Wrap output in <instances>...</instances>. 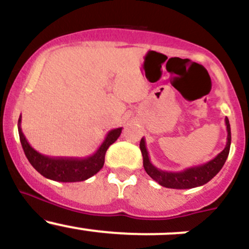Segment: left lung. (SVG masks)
Here are the masks:
<instances>
[{"label": "left lung", "mask_w": 249, "mask_h": 249, "mask_svg": "<svg viewBox=\"0 0 249 249\" xmlns=\"http://www.w3.org/2000/svg\"><path fill=\"white\" fill-rule=\"evenodd\" d=\"M225 125H227L228 137L227 145H225L224 149L214 159L210 160L206 164L189 167V169H185L179 172L164 171V170L155 167L150 161L149 155H148L144 137H142L140 142V148L141 152H142L143 167H144L145 172L160 185L165 188H171V189H190V188H196L206 184L222 170L223 165L225 164L228 155H229L230 144H231V131H230V124L228 118H225Z\"/></svg>", "instance_id": "obj_1"}]
</instances>
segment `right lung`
Here are the masks:
<instances>
[{"label":"right lung","mask_w":249,"mask_h":249,"mask_svg":"<svg viewBox=\"0 0 249 249\" xmlns=\"http://www.w3.org/2000/svg\"><path fill=\"white\" fill-rule=\"evenodd\" d=\"M21 115L18 120V131H19L20 142L22 149L30 164L35 167L42 176L48 179L56 180V182H82L96 175L104 167L105 155L110 144L118 140L122 134L123 127L113 129L107 134L102 144L92 155L87 158H55L41 154L30 145L26 137L22 134Z\"/></svg>","instance_id":"1"}]
</instances>
